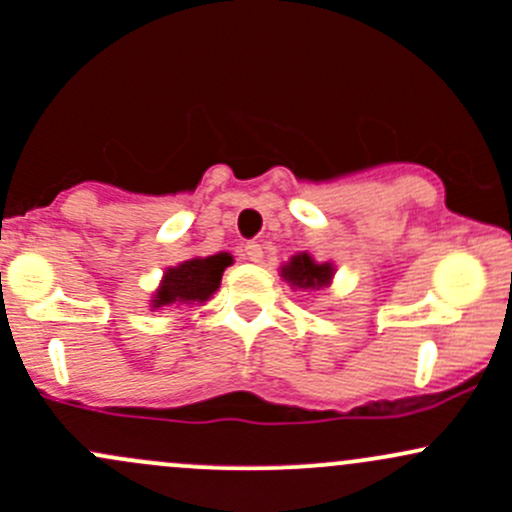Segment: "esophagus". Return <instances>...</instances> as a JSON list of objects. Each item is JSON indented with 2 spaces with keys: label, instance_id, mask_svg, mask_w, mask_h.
<instances>
[{
  "label": "esophagus",
  "instance_id": "esophagus-1",
  "mask_svg": "<svg viewBox=\"0 0 512 512\" xmlns=\"http://www.w3.org/2000/svg\"><path fill=\"white\" fill-rule=\"evenodd\" d=\"M245 255H247V260H250V262H260L265 252H262L260 242H247V245H245Z\"/></svg>",
  "mask_w": 512,
  "mask_h": 512
}]
</instances>
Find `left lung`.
Returning <instances> with one entry per match:
<instances>
[{
  "mask_svg": "<svg viewBox=\"0 0 512 512\" xmlns=\"http://www.w3.org/2000/svg\"><path fill=\"white\" fill-rule=\"evenodd\" d=\"M282 277L299 289H321L333 277V267L328 262L319 265L306 252H301V255L292 257L289 265L282 267Z\"/></svg>",
  "mask_w": 512,
  "mask_h": 512,
  "instance_id": "obj_1",
  "label": "left lung"
}]
</instances>
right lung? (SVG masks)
Segmentation results:
<instances>
[{"instance_id":"1","label":"right lung","mask_w":512,"mask_h":512,"mask_svg":"<svg viewBox=\"0 0 512 512\" xmlns=\"http://www.w3.org/2000/svg\"><path fill=\"white\" fill-rule=\"evenodd\" d=\"M230 255L220 252L213 257H196V260L181 262L179 267H169L161 279L159 292L154 294V309L171 304H193V301H208L215 289L220 287L223 270L230 265Z\"/></svg>"}]
</instances>
